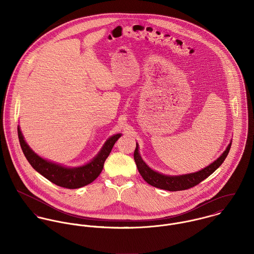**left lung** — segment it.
<instances>
[{
	"label": "left lung",
	"instance_id": "left-lung-1",
	"mask_svg": "<svg viewBox=\"0 0 254 254\" xmlns=\"http://www.w3.org/2000/svg\"><path fill=\"white\" fill-rule=\"evenodd\" d=\"M232 143H230L226 150L222 153V155L215 160L213 163L208 165L207 167L203 168L202 170L195 172V173H190V174H186V175H180V176H167V175H162L160 173H157L153 170H151L145 162L141 158L139 154V146L138 144L136 145L135 151H134V159L137 164V168L147 184L166 190L170 191H177V190H188L190 188H192L196 185H198L200 182L203 181L206 179L208 176H210L218 167L224 162L225 158L227 157L230 147H231Z\"/></svg>",
	"mask_w": 254,
	"mask_h": 254
}]
</instances>
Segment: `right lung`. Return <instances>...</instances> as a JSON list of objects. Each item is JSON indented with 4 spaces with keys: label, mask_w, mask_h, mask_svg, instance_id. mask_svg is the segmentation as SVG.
<instances>
[{
    "label": "right lung",
    "mask_w": 254,
    "mask_h": 254,
    "mask_svg": "<svg viewBox=\"0 0 254 254\" xmlns=\"http://www.w3.org/2000/svg\"><path fill=\"white\" fill-rule=\"evenodd\" d=\"M17 134L21 149L31 166L49 181L65 189H78L96 180L101 174L105 161L115 142L121 136V134H117L110 137L99 154L90 163L81 167L67 168L45 160L37 155L29 145L25 143L19 127H17Z\"/></svg>",
    "instance_id": "1"
}]
</instances>
